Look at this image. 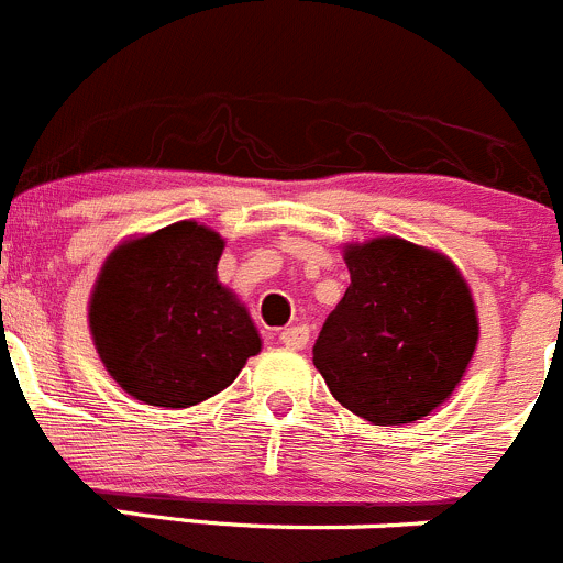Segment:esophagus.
<instances>
[{
    "instance_id": "1",
    "label": "esophagus",
    "mask_w": 563,
    "mask_h": 563,
    "mask_svg": "<svg viewBox=\"0 0 563 563\" xmlns=\"http://www.w3.org/2000/svg\"><path fill=\"white\" fill-rule=\"evenodd\" d=\"M278 340H282V345L290 347V351H303L309 342V329L307 325H292V329L282 331V334H278Z\"/></svg>"
}]
</instances>
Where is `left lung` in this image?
<instances>
[{"mask_svg":"<svg viewBox=\"0 0 563 563\" xmlns=\"http://www.w3.org/2000/svg\"><path fill=\"white\" fill-rule=\"evenodd\" d=\"M351 285L314 342L331 395L373 426L445 404L478 345V312L451 256L404 238L342 245Z\"/></svg>","mask_w":563,"mask_h":563,"instance_id":"obj_1","label":"left lung"}]
</instances>
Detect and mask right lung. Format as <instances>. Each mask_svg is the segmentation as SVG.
Returning a JSON list of instances; mask_svg holds the SVG:
<instances>
[{
    "label": "right lung",
    "instance_id": "add662e5",
    "mask_svg": "<svg viewBox=\"0 0 563 563\" xmlns=\"http://www.w3.org/2000/svg\"><path fill=\"white\" fill-rule=\"evenodd\" d=\"M223 238L179 221L118 243L88 301L96 353L148 406L187 409L223 393L262 347L245 303L218 282Z\"/></svg>",
    "mask_w": 563,
    "mask_h": 563
}]
</instances>
